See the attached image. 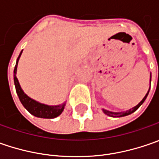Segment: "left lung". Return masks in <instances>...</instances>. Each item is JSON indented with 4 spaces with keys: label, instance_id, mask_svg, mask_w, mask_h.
<instances>
[{
    "label": "left lung",
    "instance_id": "obj_1",
    "mask_svg": "<svg viewBox=\"0 0 159 159\" xmlns=\"http://www.w3.org/2000/svg\"><path fill=\"white\" fill-rule=\"evenodd\" d=\"M150 80H151V73H150ZM150 89L148 90V92H147V94L145 95V96L143 97V99L142 100V101L140 102L139 103H138L136 106L133 107L132 109L130 110H128V111H123V112H114V111H107V110H104V109H102V111L104 114H106L108 116H110V117H112V118H120V117H125V116H127V115H130L133 112H134L136 110H137L139 107L141 106L143 103L145 101V99L147 98V96L149 95V92H150Z\"/></svg>",
    "mask_w": 159,
    "mask_h": 159
}]
</instances>
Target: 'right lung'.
Masks as SVG:
<instances>
[{"instance_id": "right-lung-1", "label": "right lung", "mask_w": 159, "mask_h": 159, "mask_svg": "<svg viewBox=\"0 0 159 159\" xmlns=\"http://www.w3.org/2000/svg\"><path fill=\"white\" fill-rule=\"evenodd\" d=\"M22 52H23V50L20 52L18 57L16 59V63L15 69H14V83H15L16 91V94L18 95L19 100L23 104V106L25 107L32 115H34L35 117L42 118V119H55V118H57L63 112L66 102H64L61 104H58V105L44 104V103L39 102L32 99L31 97H29L26 94H25V92L21 89V86H20V84L18 82V80L16 78V70H17L18 60L21 57Z\"/></svg>"}]
</instances>
